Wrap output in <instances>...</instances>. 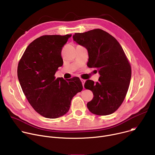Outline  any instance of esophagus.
I'll list each match as a JSON object with an SVG mask.
<instances>
[{
  "mask_svg": "<svg viewBox=\"0 0 155 155\" xmlns=\"http://www.w3.org/2000/svg\"><path fill=\"white\" fill-rule=\"evenodd\" d=\"M85 80H83V79H81V83H82V85H83V86H84V83H85Z\"/></svg>",
  "mask_w": 155,
  "mask_h": 155,
  "instance_id": "1",
  "label": "esophagus"
}]
</instances>
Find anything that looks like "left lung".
Returning <instances> with one entry per match:
<instances>
[{
	"label": "left lung",
	"mask_w": 155,
	"mask_h": 155,
	"mask_svg": "<svg viewBox=\"0 0 155 155\" xmlns=\"http://www.w3.org/2000/svg\"><path fill=\"white\" fill-rule=\"evenodd\" d=\"M73 38L88 52L87 66L97 69L100 77L96 83L87 80L86 89L94 97L87 103L90 111L97 115L113 114L123 103L130 78V65L119 42L108 32L96 29L75 33Z\"/></svg>",
	"instance_id": "left-lung-1"
}]
</instances>
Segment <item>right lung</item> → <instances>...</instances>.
Masks as SVG:
<instances>
[{
	"label": "right lung",
	"instance_id": "1",
	"mask_svg": "<svg viewBox=\"0 0 155 155\" xmlns=\"http://www.w3.org/2000/svg\"><path fill=\"white\" fill-rule=\"evenodd\" d=\"M72 34L41 36L31 42L18 66V78L25 95L35 111L48 118L67 114L71 101L83 86L78 77L65 80L54 74L63 64L62 47Z\"/></svg>",
	"mask_w": 155,
	"mask_h": 155
}]
</instances>
